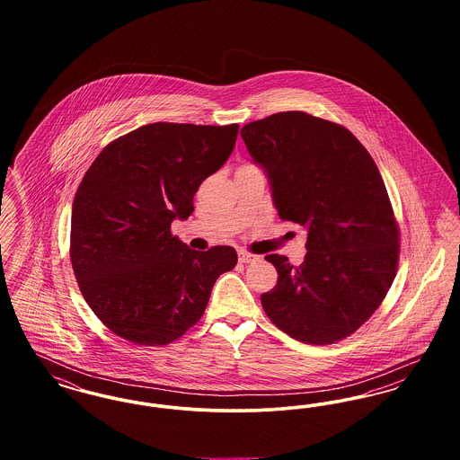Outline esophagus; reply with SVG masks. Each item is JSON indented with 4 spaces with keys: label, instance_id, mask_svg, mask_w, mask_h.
<instances>
[{
    "label": "esophagus",
    "instance_id": "obj_1",
    "mask_svg": "<svg viewBox=\"0 0 460 460\" xmlns=\"http://www.w3.org/2000/svg\"><path fill=\"white\" fill-rule=\"evenodd\" d=\"M238 257H240L241 263L259 262V261H261L259 255L250 253V252H244V250H241L240 253H238Z\"/></svg>",
    "mask_w": 460,
    "mask_h": 460
}]
</instances>
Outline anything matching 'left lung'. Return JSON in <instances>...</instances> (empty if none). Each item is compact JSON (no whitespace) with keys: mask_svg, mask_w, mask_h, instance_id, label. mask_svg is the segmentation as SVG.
<instances>
[{"mask_svg":"<svg viewBox=\"0 0 460 460\" xmlns=\"http://www.w3.org/2000/svg\"><path fill=\"white\" fill-rule=\"evenodd\" d=\"M241 137L267 172L279 217L308 231L300 265L265 257L278 270V285L261 296L267 317L308 345L350 336L385 300L400 255L377 165L349 129L305 111L250 122Z\"/></svg>","mask_w":460,"mask_h":460,"instance_id":"1","label":"left lung"}]
</instances>
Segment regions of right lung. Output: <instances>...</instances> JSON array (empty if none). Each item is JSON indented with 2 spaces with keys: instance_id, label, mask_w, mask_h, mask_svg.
<instances>
[{
  "instance_id": "right-lung-1",
  "label": "right lung",
  "mask_w": 460,
  "mask_h": 460,
  "mask_svg": "<svg viewBox=\"0 0 460 460\" xmlns=\"http://www.w3.org/2000/svg\"><path fill=\"white\" fill-rule=\"evenodd\" d=\"M240 126L155 122L109 143L72 205L70 262L94 315L136 345L160 347L201 319L233 246L197 252L171 233L199 184L233 154Z\"/></svg>"
}]
</instances>
